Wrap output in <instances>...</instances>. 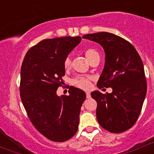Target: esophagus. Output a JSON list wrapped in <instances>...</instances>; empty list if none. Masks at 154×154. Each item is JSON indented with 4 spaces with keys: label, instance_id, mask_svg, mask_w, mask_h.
<instances>
[{
    "label": "esophagus",
    "instance_id": "34e87169",
    "mask_svg": "<svg viewBox=\"0 0 154 154\" xmlns=\"http://www.w3.org/2000/svg\"><path fill=\"white\" fill-rule=\"evenodd\" d=\"M86 97H87V98H88V99L91 98V93L86 92Z\"/></svg>",
    "mask_w": 154,
    "mask_h": 154
}]
</instances>
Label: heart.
Segmentation results:
<instances>
[{
  "instance_id": "heart-1",
  "label": "heart",
  "mask_w": 154,
  "mask_h": 154,
  "mask_svg": "<svg viewBox=\"0 0 154 154\" xmlns=\"http://www.w3.org/2000/svg\"><path fill=\"white\" fill-rule=\"evenodd\" d=\"M85 54L89 62L91 60H92L94 58H95V57H100V53L97 50L94 49V48H88V49H86L85 51ZM70 63L71 59L68 56V57H66L65 58L64 61H63L64 67L68 68L70 66ZM90 80H91V78L90 77L79 75V76L75 77V79H72V83L79 88H82V89H88L91 86V82H90Z\"/></svg>"
}]
</instances>
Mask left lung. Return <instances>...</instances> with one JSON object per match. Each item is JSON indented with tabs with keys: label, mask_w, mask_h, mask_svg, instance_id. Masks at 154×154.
<instances>
[{
	"label": "left lung",
	"mask_w": 154,
	"mask_h": 154,
	"mask_svg": "<svg viewBox=\"0 0 154 154\" xmlns=\"http://www.w3.org/2000/svg\"><path fill=\"white\" fill-rule=\"evenodd\" d=\"M82 38L97 42L104 49L105 65L97 87L112 88L111 94L91 92L97 103V121L109 132H124L136 122L147 94L142 60L132 44L113 33L99 32Z\"/></svg>",
	"instance_id": "obj_1"
}]
</instances>
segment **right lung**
I'll return each mask as SVG.
<instances>
[{
    "mask_svg": "<svg viewBox=\"0 0 154 154\" xmlns=\"http://www.w3.org/2000/svg\"><path fill=\"white\" fill-rule=\"evenodd\" d=\"M82 41L81 36L44 39L28 50L21 68L20 96L30 121L53 141H65L76 133L86 94L75 87L69 96L57 95L65 75L63 61Z\"/></svg>",
    "mask_w": 154,
    "mask_h": 154,
    "instance_id": "add662e5",
    "label": "right lung"
}]
</instances>
